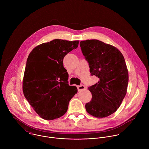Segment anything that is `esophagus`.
Listing matches in <instances>:
<instances>
[{
    "instance_id": "1",
    "label": "esophagus",
    "mask_w": 149,
    "mask_h": 149,
    "mask_svg": "<svg viewBox=\"0 0 149 149\" xmlns=\"http://www.w3.org/2000/svg\"><path fill=\"white\" fill-rule=\"evenodd\" d=\"M77 88L78 91H81V90L84 89L85 88V86L83 85H77Z\"/></svg>"
}]
</instances>
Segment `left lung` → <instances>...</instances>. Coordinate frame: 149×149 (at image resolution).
<instances>
[{"mask_svg":"<svg viewBox=\"0 0 149 149\" xmlns=\"http://www.w3.org/2000/svg\"><path fill=\"white\" fill-rule=\"evenodd\" d=\"M80 45L91 75L99 79L88 87L92 97L85 109L95 117L105 118L119 108L127 93L128 73L124 57L115 47L97 40L82 41Z\"/></svg>","mask_w":149,"mask_h":149,"instance_id":"left-lung-1","label":"left lung"}]
</instances>
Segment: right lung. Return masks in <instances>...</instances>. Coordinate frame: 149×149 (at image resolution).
<instances>
[{
    "label": "right lung",
    "instance_id": "add662e5",
    "mask_svg": "<svg viewBox=\"0 0 149 149\" xmlns=\"http://www.w3.org/2000/svg\"><path fill=\"white\" fill-rule=\"evenodd\" d=\"M79 43V41L54 40L36 46L27 58L23 94L34 111L45 120L63 116L69 101L77 92L76 86L68 84L63 60Z\"/></svg>",
    "mask_w": 149,
    "mask_h": 149
}]
</instances>
